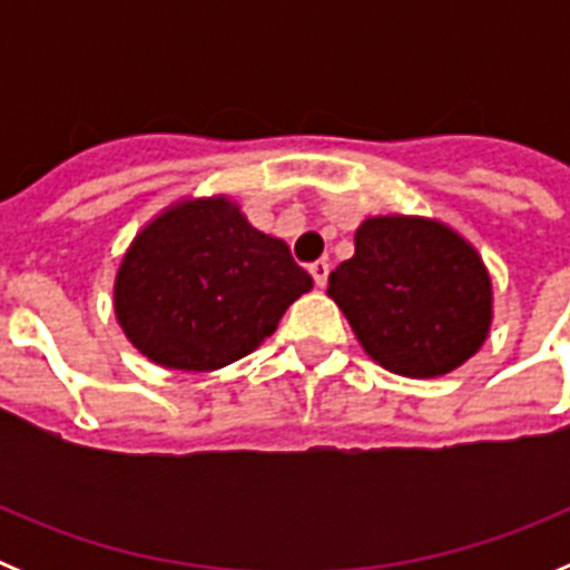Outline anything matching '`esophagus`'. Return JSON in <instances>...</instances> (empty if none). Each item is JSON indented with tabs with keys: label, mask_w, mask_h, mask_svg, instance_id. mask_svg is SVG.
Returning <instances> with one entry per match:
<instances>
[{
	"label": "esophagus",
	"mask_w": 570,
	"mask_h": 570,
	"mask_svg": "<svg viewBox=\"0 0 570 570\" xmlns=\"http://www.w3.org/2000/svg\"><path fill=\"white\" fill-rule=\"evenodd\" d=\"M328 274H331V265L325 259H316V262H311V276H314V282L316 285H325V282H328Z\"/></svg>",
	"instance_id": "esophagus-1"
}]
</instances>
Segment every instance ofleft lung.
<instances>
[{"label":"left lung","instance_id":"left-lung-1","mask_svg":"<svg viewBox=\"0 0 570 570\" xmlns=\"http://www.w3.org/2000/svg\"><path fill=\"white\" fill-rule=\"evenodd\" d=\"M354 256L328 276V296L371 360L402 376H442L471 360L491 325V279L451 228L414 216H374Z\"/></svg>","mask_w":570,"mask_h":570}]
</instances>
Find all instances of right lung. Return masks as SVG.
<instances>
[{"label": "right lung", "mask_w": 570, "mask_h": 570, "mask_svg": "<svg viewBox=\"0 0 570 570\" xmlns=\"http://www.w3.org/2000/svg\"><path fill=\"white\" fill-rule=\"evenodd\" d=\"M311 285L285 242L216 196L174 205L136 236L116 274L114 308L150 362L216 371L274 334Z\"/></svg>", "instance_id": "right-lung-1"}]
</instances>
